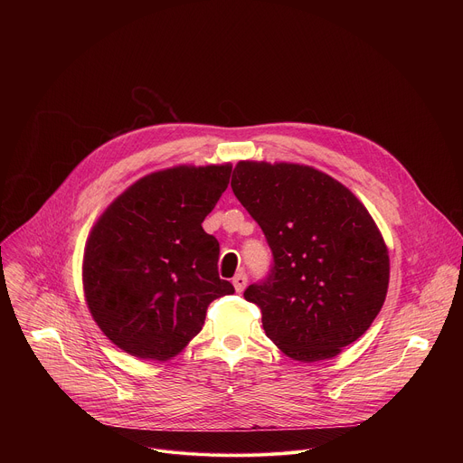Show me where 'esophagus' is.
Listing matches in <instances>:
<instances>
[{
  "label": "esophagus",
  "mask_w": 463,
  "mask_h": 463,
  "mask_svg": "<svg viewBox=\"0 0 463 463\" xmlns=\"http://www.w3.org/2000/svg\"><path fill=\"white\" fill-rule=\"evenodd\" d=\"M232 286L236 289V293H241L247 286V275L245 273H238L234 279H232Z\"/></svg>",
  "instance_id": "obj_1"
}]
</instances>
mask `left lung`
Wrapping results in <instances>:
<instances>
[{
  "mask_svg": "<svg viewBox=\"0 0 463 463\" xmlns=\"http://www.w3.org/2000/svg\"><path fill=\"white\" fill-rule=\"evenodd\" d=\"M232 192L261 227L273 271L245 289L266 335L291 359H332L381 311L388 249L352 190L313 166L240 161Z\"/></svg>",
  "mask_w": 463,
  "mask_h": 463,
  "instance_id": "obj_1",
  "label": "left lung"
}]
</instances>
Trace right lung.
I'll list each match as a JSON object with an SVG mask.
<instances>
[{"mask_svg":"<svg viewBox=\"0 0 463 463\" xmlns=\"http://www.w3.org/2000/svg\"><path fill=\"white\" fill-rule=\"evenodd\" d=\"M231 163L152 172L102 213L82 261L90 313L122 352L168 361L202 332L213 300L232 295L218 275L220 243L202 227Z\"/></svg>","mask_w":463,"mask_h":463,"instance_id":"obj_1","label":"right lung"}]
</instances>
